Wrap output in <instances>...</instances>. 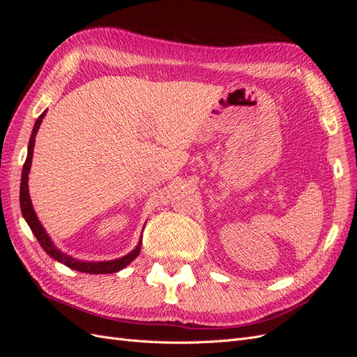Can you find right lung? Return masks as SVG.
Wrapping results in <instances>:
<instances>
[{"label":"right lung","instance_id":"add662e5","mask_svg":"<svg viewBox=\"0 0 357 357\" xmlns=\"http://www.w3.org/2000/svg\"><path fill=\"white\" fill-rule=\"evenodd\" d=\"M45 110L40 117L36 121L34 129H32V134L29 138V144H28V155H26V160L24 164V169H22V178H20V210H22V215L24 219L26 220L28 226L31 228L32 234L36 235L37 241L40 243V245L45 248V252L55 259V261L63 264L66 266L75 269V271L80 273H86V274H112V273H117L123 269L125 266H128L131 264L134 259L139 255V250H142V236H139V241L137 244V247L134 248L132 252H129L128 255L119 257V259H113V261H102V262H88V261H80V259H75L67 253H63L62 250L53 244L52 238L49 236V234L46 232V229L43 228L41 222L38 220L37 214L34 211V207H32L31 202V197H29V189H28V174L31 169V164H32V155H34V144H36V135L38 132V128L43 122V119L46 116Z\"/></svg>","mask_w":357,"mask_h":357}]
</instances>
